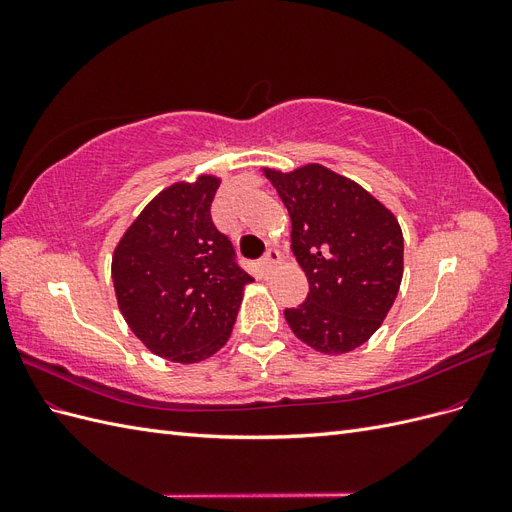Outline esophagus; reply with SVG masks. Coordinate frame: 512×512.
I'll return each mask as SVG.
<instances>
[{
	"label": "esophagus",
	"instance_id": "obj_1",
	"mask_svg": "<svg viewBox=\"0 0 512 512\" xmlns=\"http://www.w3.org/2000/svg\"><path fill=\"white\" fill-rule=\"evenodd\" d=\"M282 260V254H280V250H275V247H269V250L265 252V256L260 258V262H258V267H260V271L262 273H269L277 262Z\"/></svg>",
	"mask_w": 512,
	"mask_h": 512
}]
</instances>
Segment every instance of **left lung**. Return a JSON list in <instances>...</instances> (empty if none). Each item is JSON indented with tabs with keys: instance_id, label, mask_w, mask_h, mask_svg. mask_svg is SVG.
<instances>
[{
	"instance_id": "1",
	"label": "left lung",
	"mask_w": 512,
	"mask_h": 512,
	"mask_svg": "<svg viewBox=\"0 0 512 512\" xmlns=\"http://www.w3.org/2000/svg\"><path fill=\"white\" fill-rule=\"evenodd\" d=\"M292 220V252L309 292L284 318L301 342L344 354L378 331L404 275V237L395 215L320 164L292 173L265 168Z\"/></svg>"
}]
</instances>
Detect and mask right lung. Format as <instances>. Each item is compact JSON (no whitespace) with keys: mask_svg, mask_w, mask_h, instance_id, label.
<instances>
[{"mask_svg":"<svg viewBox=\"0 0 512 512\" xmlns=\"http://www.w3.org/2000/svg\"><path fill=\"white\" fill-rule=\"evenodd\" d=\"M215 177L175 183L132 222L113 254V284L123 318L153 352L198 363L230 337L254 282L230 239L215 228Z\"/></svg>","mask_w":512,"mask_h":512,"instance_id":"obj_1","label":"right lung"}]
</instances>
